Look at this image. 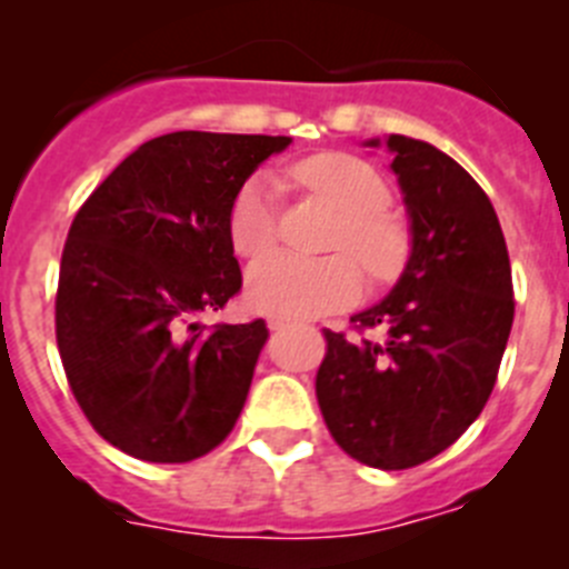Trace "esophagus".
I'll list each match as a JSON object with an SVG mask.
<instances>
[{
    "label": "esophagus",
    "instance_id": "obj_1",
    "mask_svg": "<svg viewBox=\"0 0 569 569\" xmlns=\"http://www.w3.org/2000/svg\"><path fill=\"white\" fill-rule=\"evenodd\" d=\"M268 328L270 330H288V328H293V321L279 319V316H273V319H268Z\"/></svg>",
    "mask_w": 569,
    "mask_h": 569
}]
</instances>
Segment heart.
<instances>
[{"instance_id": "obj_1", "label": "heart", "mask_w": 569, "mask_h": 569, "mask_svg": "<svg viewBox=\"0 0 569 569\" xmlns=\"http://www.w3.org/2000/svg\"><path fill=\"white\" fill-rule=\"evenodd\" d=\"M281 179L339 210L328 244L339 253L325 259L270 253L259 259L248 273L253 308L284 319H319L353 305L361 293V270L373 284H387L405 270L410 228L387 208L390 184L373 164L350 153H319L290 164ZM228 236L244 259L268 253L279 241V188L270 176H253L241 184L230 204Z\"/></svg>"}]
</instances>
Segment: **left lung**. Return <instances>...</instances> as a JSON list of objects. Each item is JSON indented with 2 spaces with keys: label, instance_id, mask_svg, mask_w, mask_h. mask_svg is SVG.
Instances as JSON below:
<instances>
[{
  "label": "left lung",
  "instance_id": "8db88e82",
  "mask_svg": "<svg viewBox=\"0 0 569 569\" xmlns=\"http://www.w3.org/2000/svg\"><path fill=\"white\" fill-rule=\"evenodd\" d=\"M376 148V139L370 142ZM413 253L385 301L356 313L328 350L316 399L336 445L379 470L425 465L479 419L510 339L512 273L499 216L479 182L433 144L393 133Z\"/></svg>",
  "mask_w": 569,
  "mask_h": 569
}]
</instances>
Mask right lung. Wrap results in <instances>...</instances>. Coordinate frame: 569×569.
Masks as SVG:
<instances>
[{
	"label": "right lung",
	"mask_w": 569,
	"mask_h": 569,
	"mask_svg": "<svg viewBox=\"0 0 569 569\" xmlns=\"http://www.w3.org/2000/svg\"><path fill=\"white\" fill-rule=\"evenodd\" d=\"M288 136H156L84 199L62 250L57 345L84 419L133 459L184 465L248 399L264 321H193L241 290L228 216Z\"/></svg>",
	"instance_id": "obj_1"
}]
</instances>
